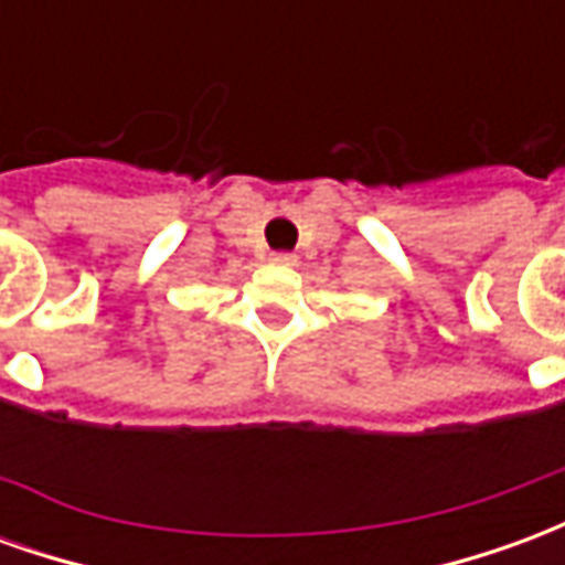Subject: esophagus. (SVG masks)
Returning a JSON list of instances; mask_svg holds the SVG:
<instances>
[{
  "mask_svg": "<svg viewBox=\"0 0 565 565\" xmlns=\"http://www.w3.org/2000/svg\"><path fill=\"white\" fill-rule=\"evenodd\" d=\"M271 263H278V266H296V257L287 254V250H278V254H271Z\"/></svg>",
  "mask_w": 565,
  "mask_h": 565,
  "instance_id": "1",
  "label": "esophagus"
}]
</instances>
